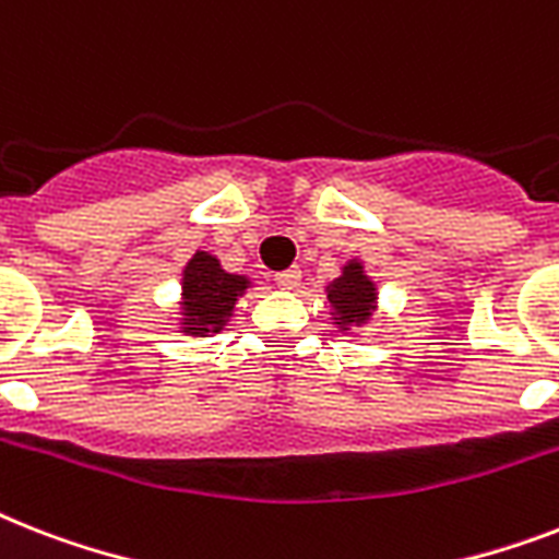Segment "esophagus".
Returning <instances> with one entry per match:
<instances>
[{"mask_svg":"<svg viewBox=\"0 0 559 559\" xmlns=\"http://www.w3.org/2000/svg\"><path fill=\"white\" fill-rule=\"evenodd\" d=\"M275 284H278L281 289H295L301 284V270H298V266H289V270L278 272V275H275Z\"/></svg>","mask_w":559,"mask_h":559,"instance_id":"1","label":"esophagus"}]
</instances>
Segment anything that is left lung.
<instances>
[{
    "mask_svg": "<svg viewBox=\"0 0 559 559\" xmlns=\"http://www.w3.org/2000/svg\"><path fill=\"white\" fill-rule=\"evenodd\" d=\"M326 298H330V304H333L335 310H338V316H342L338 324H350V321L361 324V321L370 316V310H373L376 287L365 278L361 266L350 264L344 270L342 278L330 287Z\"/></svg>",
    "mask_w": 559,
    "mask_h": 559,
    "instance_id": "1",
    "label": "left lung"
}]
</instances>
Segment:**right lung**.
I'll return each instance as SVG.
<instances>
[{"instance_id": "1", "label": "right lung", "mask_w": 559, "mask_h": 559, "mask_svg": "<svg viewBox=\"0 0 559 559\" xmlns=\"http://www.w3.org/2000/svg\"><path fill=\"white\" fill-rule=\"evenodd\" d=\"M247 289V278L221 270L217 258L198 252L183 270V316L186 333L203 335L221 330L233 312L238 295Z\"/></svg>"}]
</instances>
